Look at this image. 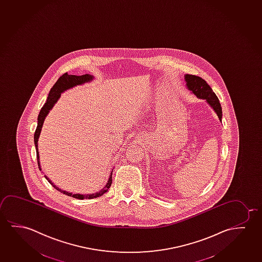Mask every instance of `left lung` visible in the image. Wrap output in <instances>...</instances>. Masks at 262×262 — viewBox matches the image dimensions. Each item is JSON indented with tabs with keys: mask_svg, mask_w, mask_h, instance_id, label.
<instances>
[{
	"mask_svg": "<svg viewBox=\"0 0 262 262\" xmlns=\"http://www.w3.org/2000/svg\"><path fill=\"white\" fill-rule=\"evenodd\" d=\"M185 81H186L187 89L191 91L192 94L195 95L198 98L203 99L208 102L209 105L212 107L213 111L216 113L219 120L222 121L223 112H222V107H221L219 99L213 93L208 83L199 76L187 75V74L185 75Z\"/></svg>",
	"mask_w": 262,
	"mask_h": 262,
	"instance_id": "left-lung-1",
	"label": "left lung"
}]
</instances>
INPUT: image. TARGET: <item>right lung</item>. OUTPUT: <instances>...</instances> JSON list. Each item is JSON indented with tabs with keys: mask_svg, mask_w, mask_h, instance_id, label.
I'll use <instances>...</instances> for the list:
<instances>
[{
	"mask_svg": "<svg viewBox=\"0 0 262 262\" xmlns=\"http://www.w3.org/2000/svg\"><path fill=\"white\" fill-rule=\"evenodd\" d=\"M92 80H94V76H91L89 74H85L83 76H73V75H69L68 73L64 74L63 76H60L58 80H57L56 83L54 84L53 88L50 89V93H49V96L48 99L46 101L45 104L43 105L41 108V110L39 112V114L38 116V126H37V129L35 132L34 134V144L36 147V150H37V160H38V168L39 170H41V167H40V162H39V154H38V141L40 133H41L42 126L45 121V118L47 117V115L50 113V111L53 108L55 103L58 101V99L60 98L61 94L64 93V91L69 90L70 88H75L76 85H80V84H83L84 83H88ZM113 171L114 169H112L110 172V176H109V179L107 181L106 185L103 186V188L96 192L95 193H86V194H82V193H73L68 191H64L57 187L56 185H54V183L50 180L47 176H44L45 179L49 181V182L52 185L54 188H56L57 191H59L60 193L67 194L69 196H72L74 198H77V199H93V198H99L102 195L103 193H106L108 189L110 188L111 185H112V176H113Z\"/></svg>",
	"mask_w": 262,
	"mask_h": 262,
	"instance_id": "add662e5",
	"label": "right lung"
}]
</instances>
